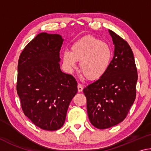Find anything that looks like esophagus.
Returning a JSON list of instances; mask_svg holds the SVG:
<instances>
[{
  "mask_svg": "<svg viewBox=\"0 0 151 151\" xmlns=\"http://www.w3.org/2000/svg\"><path fill=\"white\" fill-rule=\"evenodd\" d=\"M78 92H82L83 90V85H81V84H78Z\"/></svg>",
  "mask_w": 151,
  "mask_h": 151,
  "instance_id": "34e87169",
  "label": "esophagus"
}]
</instances>
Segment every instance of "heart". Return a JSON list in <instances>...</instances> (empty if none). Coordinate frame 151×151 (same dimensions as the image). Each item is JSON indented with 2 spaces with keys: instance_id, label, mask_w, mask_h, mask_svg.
I'll return each instance as SVG.
<instances>
[{
  "instance_id": "heart-1",
  "label": "heart",
  "mask_w": 151,
  "mask_h": 151,
  "mask_svg": "<svg viewBox=\"0 0 151 151\" xmlns=\"http://www.w3.org/2000/svg\"><path fill=\"white\" fill-rule=\"evenodd\" d=\"M65 65L73 69L81 61L80 70L86 78L97 80L105 75L111 65L113 51L108 43L92 36L82 38L71 47V51L63 52Z\"/></svg>"
}]
</instances>
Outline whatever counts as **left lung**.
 <instances>
[{
  "instance_id": "left-lung-1",
  "label": "left lung",
  "mask_w": 151,
  "mask_h": 151,
  "mask_svg": "<svg viewBox=\"0 0 151 151\" xmlns=\"http://www.w3.org/2000/svg\"><path fill=\"white\" fill-rule=\"evenodd\" d=\"M114 45V57L105 75L83 89L89 121L105 129L124 121L136 98L137 70L127 41L109 30Z\"/></svg>"
}]
</instances>
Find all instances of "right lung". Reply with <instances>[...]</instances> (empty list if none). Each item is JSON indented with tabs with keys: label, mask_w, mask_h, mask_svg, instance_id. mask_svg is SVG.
Segmentation results:
<instances>
[{
	"label": "right lung",
	"mask_w": 151,
	"mask_h": 151,
	"mask_svg": "<svg viewBox=\"0 0 151 151\" xmlns=\"http://www.w3.org/2000/svg\"><path fill=\"white\" fill-rule=\"evenodd\" d=\"M59 35L42 32L22 50L18 63L17 91L22 109L36 126L57 131L65 123L77 82L60 68Z\"/></svg>",
	"instance_id": "right-lung-1"
}]
</instances>
